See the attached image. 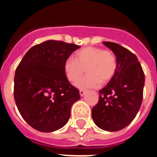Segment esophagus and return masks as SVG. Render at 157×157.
I'll return each instance as SVG.
<instances>
[{
    "instance_id": "obj_1",
    "label": "esophagus",
    "mask_w": 157,
    "mask_h": 157,
    "mask_svg": "<svg viewBox=\"0 0 157 157\" xmlns=\"http://www.w3.org/2000/svg\"><path fill=\"white\" fill-rule=\"evenodd\" d=\"M85 94H86V90H80V95H81V97H83Z\"/></svg>"
}]
</instances>
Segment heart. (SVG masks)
I'll list each match as a JSON object with an SVG mask.
<instances>
[{
	"instance_id": "b5f03b06",
	"label": "heart",
	"mask_w": 157,
	"mask_h": 157,
	"mask_svg": "<svg viewBox=\"0 0 157 157\" xmlns=\"http://www.w3.org/2000/svg\"><path fill=\"white\" fill-rule=\"evenodd\" d=\"M86 69L87 75L78 80ZM117 69L115 54L109 50L99 47L84 48L78 50L73 59L64 62L63 71L67 79L71 83H76L80 89L96 88L100 83H107L113 77Z\"/></svg>"
}]
</instances>
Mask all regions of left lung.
Here are the masks:
<instances>
[{"label": "left lung", "mask_w": 157, "mask_h": 157, "mask_svg": "<svg viewBox=\"0 0 157 157\" xmlns=\"http://www.w3.org/2000/svg\"><path fill=\"white\" fill-rule=\"evenodd\" d=\"M116 55L117 69L92 108V118L101 129L114 132L129 125L141 107L145 76L135 54L117 43L103 41Z\"/></svg>", "instance_id": "obj_1"}]
</instances>
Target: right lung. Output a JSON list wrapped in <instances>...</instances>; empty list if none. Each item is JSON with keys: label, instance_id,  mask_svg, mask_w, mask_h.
<instances>
[{"label": "right lung", "instance_id": "1", "mask_svg": "<svg viewBox=\"0 0 157 157\" xmlns=\"http://www.w3.org/2000/svg\"><path fill=\"white\" fill-rule=\"evenodd\" d=\"M79 45L48 40L28 50L16 69L13 95L21 116L38 131L61 129L71 117L79 90L67 79L64 62Z\"/></svg>", "mask_w": 157, "mask_h": 157}]
</instances>
